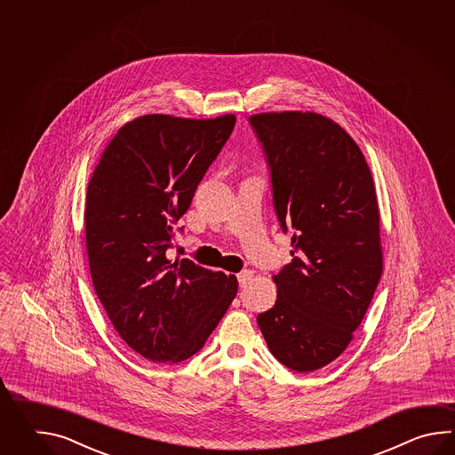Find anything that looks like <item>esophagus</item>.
<instances>
[{"instance_id": "obj_1", "label": "esophagus", "mask_w": 455, "mask_h": 455, "mask_svg": "<svg viewBox=\"0 0 455 455\" xmlns=\"http://www.w3.org/2000/svg\"><path fill=\"white\" fill-rule=\"evenodd\" d=\"M253 278V273L251 270H243L237 275V280H239V284H241V288H245L247 284H249V281Z\"/></svg>"}]
</instances>
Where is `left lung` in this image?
Masks as SVG:
<instances>
[{"label":"left lung","mask_w":455,"mask_h":455,"mask_svg":"<svg viewBox=\"0 0 455 455\" xmlns=\"http://www.w3.org/2000/svg\"><path fill=\"white\" fill-rule=\"evenodd\" d=\"M249 122L278 221L292 231V261L273 276L278 299L257 323L281 364L312 372L347 349L382 275L374 180L355 140L327 116L268 112Z\"/></svg>","instance_id":"1"}]
</instances>
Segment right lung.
<instances>
[{
	"instance_id": "obj_1",
	"label": "right lung",
	"mask_w": 455,
	"mask_h": 455,
	"mask_svg": "<svg viewBox=\"0 0 455 455\" xmlns=\"http://www.w3.org/2000/svg\"><path fill=\"white\" fill-rule=\"evenodd\" d=\"M234 125L232 114L138 116L110 140L87 185V259L97 298L126 345L153 363L194 356L237 294L234 275L165 257L174 224Z\"/></svg>"
}]
</instances>
